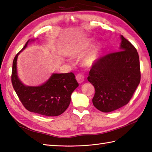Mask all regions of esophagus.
<instances>
[{"mask_svg":"<svg viewBox=\"0 0 152 152\" xmlns=\"http://www.w3.org/2000/svg\"><path fill=\"white\" fill-rule=\"evenodd\" d=\"M76 79L77 80V82L81 84L84 82V80H85V77H84L82 74H78V75H77L76 76Z\"/></svg>","mask_w":152,"mask_h":152,"instance_id":"obj_1","label":"esophagus"}]
</instances>
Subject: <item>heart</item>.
I'll list each match as a JSON object with an SVG mask.
<instances>
[{"label":"heart","instance_id":"heart-1","mask_svg":"<svg viewBox=\"0 0 152 152\" xmlns=\"http://www.w3.org/2000/svg\"><path fill=\"white\" fill-rule=\"evenodd\" d=\"M91 45V41L90 39H85L84 41L77 43L70 49L69 54L72 56H81L86 53ZM102 49V45L101 43H97L94 49L88 55H87L83 60L84 65L87 67L92 66L98 61L99 58L101 50Z\"/></svg>","mask_w":152,"mask_h":152}]
</instances>
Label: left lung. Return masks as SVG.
<instances>
[{
  "instance_id": "8db88e82",
  "label": "left lung",
  "mask_w": 152,
  "mask_h": 152,
  "mask_svg": "<svg viewBox=\"0 0 152 152\" xmlns=\"http://www.w3.org/2000/svg\"><path fill=\"white\" fill-rule=\"evenodd\" d=\"M120 39L119 51L98 60L88 77L95 88L93 104L103 113L112 112L126 105L140 83L139 54L122 35Z\"/></svg>"
}]
</instances>
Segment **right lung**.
<instances>
[{"mask_svg":"<svg viewBox=\"0 0 152 152\" xmlns=\"http://www.w3.org/2000/svg\"><path fill=\"white\" fill-rule=\"evenodd\" d=\"M28 39L21 51L13 59L12 83L17 95L23 105L30 112L47 116H56L69 107L71 96L79 84L73 73H53L48 80L39 86H27L19 78L17 68L18 56L30 43Z\"/></svg>","mask_w":152,"mask_h":152,"instance_id":"right-lung-1","label":"right lung"}]
</instances>
